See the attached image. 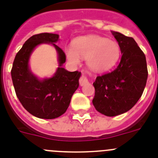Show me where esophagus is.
<instances>
[{"label": "esophagus", "mask_w": 158, "mask_h": 158, "mask_svg": "<svg viewBox=\"0 0 158 158\" xmlns=\"http://www.w3.org/2000/svg\"><path fill=\"white\" fill-rule=\"evenodd\" d=\"M88 83V79H87V76L86 75H82V76L80 77V79H79V84L81 85V86H83L84 84H86V83Z\"/></svg>", "instance_id": "1"}]
</instances>
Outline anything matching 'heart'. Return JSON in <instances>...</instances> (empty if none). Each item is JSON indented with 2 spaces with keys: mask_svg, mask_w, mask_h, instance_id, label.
Wrapping results in <instances>:
<instances>
[{
  "mask_svg": "<svg viewBox=\"0 0 158 158\" xmlns=\"http://www.w3.org/2000/svg\"><path fill=\"white\" fill-rule=\"evenodd\" d=\"M66 55L74 64L80 62V56L87 58V64L95 71L102 72L111 69L121 56L117 42L98 35L79 37L74 41V48H67Z\"/></svg>",
  "mask_w": 158,
  "mask_h": 158,
  "instance_id": "obj_1",
  "label": "heart"
}]
</instances>
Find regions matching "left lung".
<instances>
[{
  "label": "left lung",
  "mask_w": 158,
  "mask_h": 158,
  "mask_svg": "<svg viewBox=\"0 0 158 158\" xmlns=\"http://www.w3.org/2000/svg\"><path fill=\"white\" fill-rule=\"evenodd\" d=\"M122 58L111 72L96 78L93 105L99 113L113 117L130 110L144 91L148 78L144 52L132 37L114 31Z\"/></svg>",
  "instance_id": "1"
}]
</instances>
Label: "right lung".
<instances>
[{"mask_svg": "<svg viewBox=\"0 0 158 158\" xmlns=\"http://www.w3.org/2000/svg\"><path fill=\"white\" fill-rule=\"evenodd\" d=\"M58 40L59 35L53 33H40L31 36L16 53L11 70L19 101L27 111L39 118H56L65 113L79 85L81 72H71L62 68L66 62V55L54 44ZM43 43L53 44L58 53L60 66L53 77L40 81L30 71L28 60L35 47Z\"/></svg>", "mask_w": 158, "mask_h": 158, "instance_id": "obj_1", "label": "right lung"}]
</instances>
